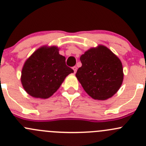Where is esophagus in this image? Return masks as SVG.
I'll use <instances>...</instances> for the list:
<instances>
[{
    "instance_id": "1",
    "label": "esophagus",
    "mask_w": 146,
    "mask_h": 146,
    "mask_svg": "<svg viewBox=\"0 0 146 146\" xmlns=\"http://www.w3.org/2000/svg\"><path fill=\"white\" fill-rule=\"evenodd\" d=\"M73 70H74V73H76V71H77V67H76V66H73Z\"/></svg>"
}]
</instances>
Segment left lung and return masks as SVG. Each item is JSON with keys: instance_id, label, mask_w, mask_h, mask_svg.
<instances>
[{"instance_id": "obj_1", "label": "left lung", "mask_w": 146, "mask_h": 146, "mask_svg": "<svg viewBox=\"0 0 146 146\" xmlns=\"http://www.w3.org/2000/svg\"><path fill=\"white\" fill-rule=\"evenodd\" d=\"M82 66L76 76L93 99L104 100L118 91L123 78L119 58L104 46L92 48L80 56Z\"/></svg>"}]
</instances>
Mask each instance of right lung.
<instances>
[{"label": "right lung", "mask_w": 146, "mask_h": 146, "mask_svg": "<svg viewBox=\"0 0 146 146\" xmlns=\"http://www.w3.org/2000/svg\"><path fill=\"white\" fill-rule=\"evenodd\" d=\"M73 70L66 66V58L56 46L41 47L25 61L21 82L26 92L34 98L46 99L59 88Z\"/></svg>", "instance_id": "add662e5"}]
</instances>
